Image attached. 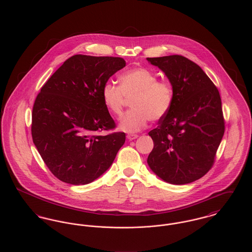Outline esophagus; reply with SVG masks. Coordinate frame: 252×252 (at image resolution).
<instances>
[{
  "label": "esophagus",
  "mask_w": 252,
  "mask_h": 252,
  "mask_svg": "<svg viewBox=\"0 0 252 252\" xmlns=\"http://www.w3.org/2000/svg\"><path fill=\"white\" fill-rule=\"evenodd\" d=\"M126 138H127L129 141H133V140H135V139L138 138V135H136V134H128V135L126 136Z\"/></svg>",
  "instance_id": "obj_1"
}]
</instances>
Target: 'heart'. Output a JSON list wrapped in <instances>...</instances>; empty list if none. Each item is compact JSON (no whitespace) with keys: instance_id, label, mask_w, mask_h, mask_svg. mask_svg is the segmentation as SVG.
Returning <instances> with one entry per match:
<instances>
[{"instance_id":"b5f03b06","label":"heart","mask_w":252,"mask_h":252,"mask_svg":"<svg viewBox=\"0 0 252 252\" xmlns=\"http://www.w3.org/2000/svg\"><path fill=\"white\" fill-rule=\"evenodd\" d=\"M102 98L108 110L121 116L126 98H131L132 109L120 121V129L127 133L139 131L149 119H162L173 105L175 89L166 79L146 68H133L122 72L119 86L107 82L102 88Z\"/></svg>"}]
</instances>
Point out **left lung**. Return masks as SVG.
Wrapping results in <instances>:
<instances>
[{
	"label": "left lung",
	"instance_id": "obj_1",
	"mask_svg": "<svg viewBox=\"0 0 252 252\" xmlns=\"http://www.w3.org/2000/svg\"><path fill=\"white\" fill-rule=\"evenodd\" d=\"M147 60L165 73L175 89L170 110L148 133L154 147L147 163L168 183H191L213 167L225 132L219 92L203 70L185 57Z\"/></svg>",
	"mask_w": 252,
	"mask_h": 252
}]
</instances>
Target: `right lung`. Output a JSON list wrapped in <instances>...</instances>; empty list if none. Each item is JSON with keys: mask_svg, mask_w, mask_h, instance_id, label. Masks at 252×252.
<instances>
[{"mask_svg": "<svg viewBox=\"0 0 252 252\" xmlns=\"http://www.w3.org/2000/svg\"><path fill=\"white\" fill-rule=\"evenodd\" d=\"M126 66L122 58L74 55L36 96L31 133L39 155L59 180L84 185L112 164L126 134L116 127L102 98L108 78Z\"/></svg>", "mask_w": 252, "mask_h": 252, "instance_id": "1", "label": "right lung"}]
</instances>
